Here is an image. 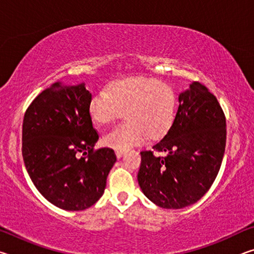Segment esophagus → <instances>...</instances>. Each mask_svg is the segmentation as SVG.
Masks as SVG:
<instances>
[{
  "mask_svg": "<svg viewBox=\"0 0 254 254\" xmlns=\"http://www.w3.org/2000/svg\"><path fill=\"white\" fill-rule=\"evenodd\" d=\"M115 154H117V157L120 159V158H122L123 157V154H124V151H115Z\"/></svg>",
  "mask_w": 254,
  "mask_h": 254,
  "instance_id": "esophagus-1",
  "label": "esophagus"
}]
</instances>
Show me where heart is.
Returning <instances> with one entry per match:
<instances>
[{
  "mask_svg": "<svg viewBox=\"0 0 254 254\" xmlns=\"http://www.w3.org/2000/svg\"><path fill=\"white\" fill-rule=\"evenodd\" d=\"M126 114L127 123L105 133L103 143L127 151L168 130L174 121L176 96L168 85L157 79L131 77L110 85L109 92H97L89 102L94 121L106 124Z\"/></svg>",
  "mask_w": 254,
  "mask_h": 254,
  "instance_id": "1",
  "label": "heart"
}]
</instances>
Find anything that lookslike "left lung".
<instances>
[{"label": "left lung", "instance_id": "left-lung-1", "mask_svg": "<svg viewBox=\"0 0 254 254\" xmlns=\"http://www.w3.org/2000/svg\"><path fill=\"white\" fill-rule=\"evenodd\" d=\"M178 110L166 135L141 151L137 182L159 207L179 209L195 204L212 186L225 151L223 110L204 85L194 81L178 96Z\"/></svg>", "mask_w": 254, "mask_h": 254}]
</instances>
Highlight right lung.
I'll return each instance as SVG.
<instances>
[{
    "label": "right lung",
    "mask_w": 254,
    "mask_h": 254,
    "mask_svg": "<svg viewBox=\"0 0 254 254\" xmlns=\"http://www.w3.org/2000/svg\"><path fill=\"white\" fill-rule=\"evenodd\" d=\"M91 100L84 81H56L34 98L24 114L25 169L40 194L65 210L95 204L117 161L113 149L94 151L98 134L89 114Z\"/></svg>",
    "instance_id": "right-lung-1"
}]
</instances>
